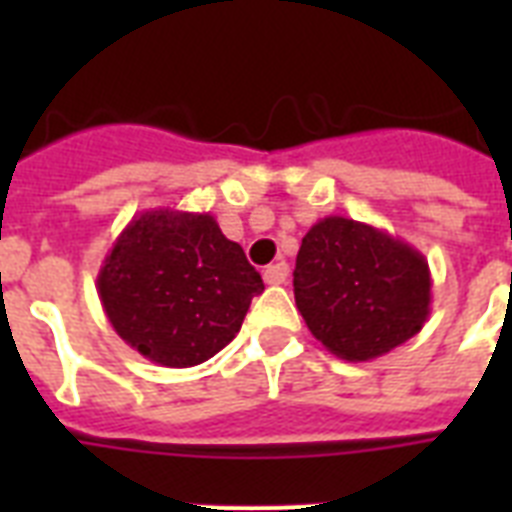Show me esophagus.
Returning a JSON list of instances; mask_svg holds the SVG:
<instances>
[{
  "label": "esophagus",
  "instance_id": "34e87169",
  "mask_svg": "<svg viewBox=\"0 0 512 512\" xmlns=\"http://www.w3.org/2000/svg\"><path fill=\"white\" fill-rule=\"evenodd\" d=\"M287 276H289V265L284 263V260L268 265V268L263 271L265 284H284V281H287Z\"/></svg>",
  "mask_w": 512,
  "mask_h": 512
}]
</instances>
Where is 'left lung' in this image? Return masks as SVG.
Listing matches in <instances>:
<instances>
[{
    "instance_id": "obj_1",
    "label": "left lung",
    "mask_w": 512,
    "mask_h": 512,
    "mask_svg": "<svg viewBox=\"0 0 512 512\" xmlns=\"http://www.w3.org/2000/svg\"><path fill=\"white\" fill-rule=\"evenodd\" d=\"M430 287L422 252L348 217L319 220L297 252V311L345 361H372L417 335L430 316Z\"/></svg>"
}]
</instances>
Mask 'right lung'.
I'll use <instances>...</instances> for the list:
<instances>
[{"label":"right lung","instance_id":"right-lung-1","mask_svg":"<svg viewBox=\"0 0 512 512\" xmlns=\"http://www.w3.org/2000/svg\"><path fill=\"white\" fill-rule=\"evenodd\" d=\"M263 289L215 217L170 207L132 217L98 271L100 303L116 335L172 369L223 350Z\"/></svg>","mask_w":512,"mask_h":512}]
</instances>
